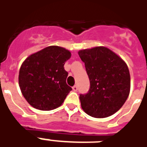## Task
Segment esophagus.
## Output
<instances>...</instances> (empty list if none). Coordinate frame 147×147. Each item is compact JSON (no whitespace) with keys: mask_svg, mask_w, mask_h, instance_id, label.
Returning a JSON list of instances; mask_svg holds the SVG:
<instances>
[{"mask_svg":"<svg viewBox=\"0 0 147 147\" xmlns=\"http://www.w3.org/2000/svg\"><path fill=\"white\" fill-rule=\"evenodd\" d=\"M72 90H73L74 92H77V90H78V87H77V85H74L73 87H72Z\"/></svg>","mask_w":147,"mask_h":147,"instance_id":"obj_1","label":"esophagus"}]
</instances>
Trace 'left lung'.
Wrapping results in <instances>:
<instances>
[{
    "instance_id": "1",
    "label": "left lung",
    "mask_w": 147,
    "mask_h": 147,
    "mask_svg": "<svg viewBox=\"0 0 147 147\" xmlns=\"http://www.w3.org/2000/svg\"><path fill=\"white\" fill-rule=\"evenodd\" d=\"M90 80L87 94H80L83 111L95 118L111 116L123 105L130 90V71L126 62L105 47L78 51Z\"/></svg>"
}]
</instances>
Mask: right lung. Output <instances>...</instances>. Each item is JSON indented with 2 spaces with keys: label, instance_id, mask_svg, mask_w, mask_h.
I'll list each match as a JSON object with an SVG mask.
<instances>
[{
  "label": "right lung",
  "instance_id": "1",
  "mask_svg": "<svg viewBox=\"0 0 147 147\" xmlns=\"http://www.w3.org/2000/svg\"><path fill=\"white\" fill-rule=\"evenodd\" d=\"M71 57L68 49L50 46L29 55L19 71V86L30 105L41 111L55 109L64 102L71 88L66 84L65 62Z\"/></svg>",
  "mask_w": 147,
  "mask_h": 147
}]
</instances>
